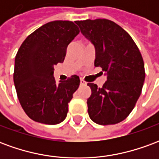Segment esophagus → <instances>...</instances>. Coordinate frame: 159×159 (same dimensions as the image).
Masks as SVG:
<instances>
[{
  "instance_id": "obj_1",
  "label": "esophagus",
  "mask_w": 159,
  "mask_h": 159,
  "mask_svg": "<svg viewBox=\"0 0 159 159\" xmlns=\"http://www.w3.org/2000/svg\"><path fill=\"white\" fill-rule=\"evenodd\" d=\"M80 84H81L82 86H85V85H87V83L85 81H83V80H81V81H80Z\"/></svg>"
}]
</instances>
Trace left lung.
<instances>
[{
	"label": "left lung",
	"mask_w": 159,
	"mask_h": 159,
	"mask_svg": "<svg viewBox=\"0 0 159 159\" xmlns=\"http://www.w3.org/2000/svg\"><path fill=\"white\" fill-rule=\"evenodd\" d=\"M81 32L95 48L94 66L107 72L103 87L88 83L91 95L88 112L100 125L116 124L126 118L140 97L145 66L138 47L129 33L108 19L76 21Z\"/></svg>",
	"instance_id": "left-lung-1"
}]
</instances>
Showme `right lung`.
<instances>
[{"instance_id": "1", "label": "right lung", "mask_w": 159, "mask_h": 159, "mask_svg": "<svg viewBox=\"0 0 159 159\" xmlns=\"http://www.w3.org/2000/svg\"><path fill=\"white\" fill-rule=\"evenodd\" d=\"M79 32L71 21L47 23L27 36L16 54L17 95L25 112L36 122L53 125L66 119L68 104L80 85L79 76L57 83L53 66L64 61L67 47Z\"/></svg>"}]
</instances>
